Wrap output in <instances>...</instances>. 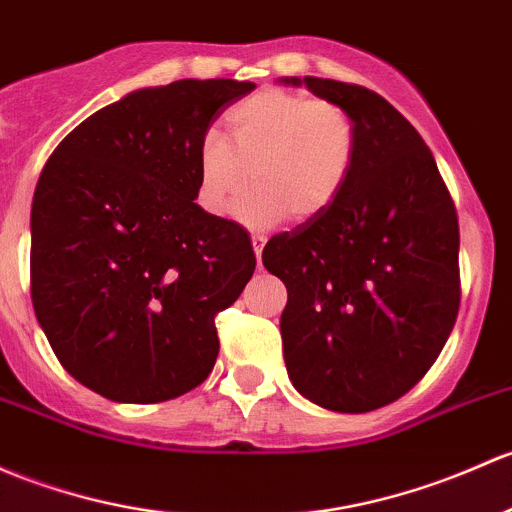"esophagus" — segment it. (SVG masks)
I'll return each mask as SVG.
<instances>
[{
  "label": "esophagus",
  "instance_id": "esophagus-1",
  "mask_svg": "<svg viewBox=\"0 0 512 512\" xmlns=\"http://www.w3.org/2000/svg\"><path fill=\"white\" fill-rule=\"evenodd\" d=\"M265 242H267L265 235H252V247H255L257 262H260V257H262V247H265Z\"/></svg>",
  "mask_w": 512,
  "mask_h": 512
}]
</instances>
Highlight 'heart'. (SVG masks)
Instances as JSON below:
<instances>
[{
	"label": "heart",
	"mask_w": 512,
	"mask_h": 512,
	"mask_svg": "<svg viewBox=\"0 0 512 512\" xmlns=\"http://www.w3.org/2000/svg\"><path fill=\"white\" fill-rule=\"evenodd\" d=\"M228 139L208 129L196 154V201L223 218L250 188L240 220L270 228L289 215L311 223L346 188L358 159V122L348 107L284 88H262L225 115Z\"/></svg>",
	"instance_id": "heart-1"
}]
</instances>
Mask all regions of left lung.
Wrapping results in <instances>:
<instances>
[{
  "instance_id": "left-lung-1",
  "label": "left lung",
  "mask_w": 512,
  "mask_h": 512,
  "mask_svg": "<svg viewBox=\"0 0 512 512\" xmlns=\"http://www.w3.org/2000/svg\"><path fill=\"white\" fill-rule=\"evenodd\" d=\"M284 83L341 102L360 134L338 201L262 250L287 287L284 363L306 400L378 410L427 375L456 324L459 218L429 147L385 98L311 75Z\"/></svg>"
}]
</instances>
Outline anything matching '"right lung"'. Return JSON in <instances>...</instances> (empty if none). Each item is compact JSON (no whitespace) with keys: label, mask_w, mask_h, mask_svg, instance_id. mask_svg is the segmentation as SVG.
Here are the masks:
<instances>
[{"label":"right lung","mask_w":512,"mask_h":512,"mask_svg":"<svg viewBox=\"0 0 512 512\" xmlns=\"http://www.w3.org/2000/svg\"><path fill=\"white\" fill-rule=\"evenodd\" d=\"M247 80H176L90 115L31 206V301L63 368L115 402L174 400L211 375L215 316L255 272L247 230L196 203V154Z\"/></svg>","instance_id":"add662e5"}]
</instances>
